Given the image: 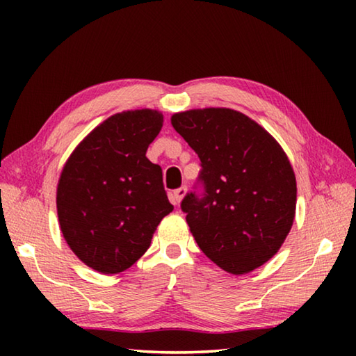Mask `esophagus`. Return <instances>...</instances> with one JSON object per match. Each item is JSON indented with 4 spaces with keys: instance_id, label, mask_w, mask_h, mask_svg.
I'll list each match as a JSON object with an SVG mask.
<instances>
[{
    "instance_id": "esophagus-1",
    "label": "esophagus",
    "mask_w": 356,
    "mask_h": 356,
    "mask_svg": "<svg viewBox=\"0 0 356 356\" xmlns=\"http://www.w3.org/2000/svg\"><path fill=\"white\" fill-rule=\"evenodd\" d=\"M185 195H186V188H185V186H180V188L174 190V195H172V197H174V204H176V206H179L180 201L184 200V196H185Z\"/></svg>"
}]
</instances>
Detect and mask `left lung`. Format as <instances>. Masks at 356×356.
Wrapping results in <instances>:
<instances>
[{
	"instance_id": "1",
	"label": "left lung",
	"mask_w": 356,
	"mask_h": 356,
	"mask_svg": "<svg viewBox=\"0 0 356 356\" xmlns=\"http://www.w3.org/2000/svg\"><path fill=\"white\" fill-rule=\"evenodd\" d=\"M171 124L202 166L206 196L182 201L197 246L231 275L259 268L280 251L295 218L297 180L284 149L231 108L174 113Z\"/></svg>"
}]
</instances>
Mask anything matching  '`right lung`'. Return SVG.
Here are the masks:
<instances>
[{
	"label": "right lung",
	"mask_w": 356,
	"mask_h": 356,
	"mask_svg": "<svg viewBox=\"0 0 356 356\" xmlns=\"http://www.w3.org/2000/svg\"><path fill=\"white\" fill-rule=\"evenodd\" d=\"M163 127L150 108L116 113L83 138L58 180L59 227L83 264L104 275L130 268L172 212L161 168L146 152Z\"/></svg>",
	"instance_id": "add662e5"
}]
</instances>
